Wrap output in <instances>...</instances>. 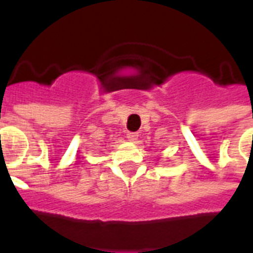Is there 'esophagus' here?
<instances>
[{"label": "esophagus", "instance_id": "obj_1", "mask_svg": "<svg viewBox=\"0 0 253 253\" xmlns=\"http://www.w3.org/2000/svg\"><path fill=\"white\" fill-rule=\"evenodd\" d=\"M127 139L131 140V142H135V140L138 139V136H139V134L138 132H127Z\"/></svg>", "mask_w": 253, "mask_h": 253}]
</instances>
